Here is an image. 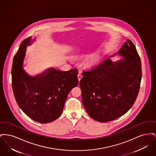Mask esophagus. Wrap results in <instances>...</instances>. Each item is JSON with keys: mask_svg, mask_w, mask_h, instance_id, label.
Returning <instances> with one entry per match:
<instances>
[{"mask_svg": "<svg viewBox=\"0 0 156 156\" xmlns=\"http://www.w3.org/2000/svg\"><path fill=\"white\" fill-rule=\"evenodd\" d=\"M82 77V75L81 72L80 71L79 73H78V81H79L81 80Z\"/></svg>", "mask_w": 156, "mask_h": 156, "instance_id": "34e87169", "label": "esophagus"}]
</instances>
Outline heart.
Here are the masks:
<instances>
[{
  "instance_id": "b5f03b06",
  "label": "heart",
  "mask_w": 156,
  "mask_h": 156,
  "mask_svg": "<svg viewBox=\"0 0 156 156\" xmlns=\"http://www.w3.org/2000/svg\"><path fill=\"white\" fill-rule=\"evenodd\" d=\"M95 58L94 57H92L90 58H89V60L88 61L87 64L88 66H90L95 62Z\"/></svg>"
}]
</instances>
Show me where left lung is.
Instances as JSON below:
<instances>
[{
    "label": "left lung",
    "instance_id": "8db88e82",
    "mask_svg": "<svg viewBox=\"0 0 156 156\" xmlns=\"http://www.w3.org/2000/svg\"><path fill=\"white\" fill-rule=\"evenodd\" d=\"M116 54L123 58L116 62L105 60L83 72L80 81L86 111L92 119L102 123L125 114L133 106L140 89L141 61L135 45L127 40L114 55Z\"/></svg>",
    "mask_w": 156,
    "mask_h": 156
}]
</instances>
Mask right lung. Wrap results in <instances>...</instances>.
Masks as SVG:
<instances>
[{
  "label": "right lung",
  "mask_w": 156,
  "mask_h": 156,
  "mask_svg": "<svg viewBox=\"0 0 156 156\" xmlns=\"http://www.w3.org/2000/svg\"><path fill=\"white\" fill-rule=\"evenodd\" d=\"M31 42V37L25 39L14 57L12 88L23 112L36 122L47 123L61 115L68 94L78 85V71L76 68L61 71L50 68L40 74L30 76L23 65L27 46Z\"/></svg>",
  "instance_id": "1"
}]
</instances>
